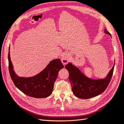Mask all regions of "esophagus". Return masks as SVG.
<instances>
[{"mask_svg": "<svg viewBox=\"0 0 124 124\" xmlns=\"http://www.w3.org/2000/svg\"><path fill=\"white\" fill-rule=\"evenodd\" d=\"M70 58H71V56L70 53H66L63 54V55L62 56V58H61V60L63 65H65L67 64H68V62L70 61Z\"/></svg>", "mask_w": 124, "mask_h": 124, "instance_id": "esophagus-1", "label": "esophagus"}]
</instances>
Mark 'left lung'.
<instances>
[{
	"label": "left lung",
	"instance_id": "obj_1",
	"mask_svg": "<svg viewBox=\"0 0 124 124\" xmlns=\"http://www.w3.org/2000/svg\"><path fill=\"white\" fill-rule=\"evenodd\" d=\"M104 32L111 36L106 28H104ZM114 66L115 64L105 78L92 79L85 75L75 65L71 62L68 63L65 66V68L69 72L68 78L74 95L77 98L86 99L96 97L103 93L110 82Z\"/></svg>",
	"mask_w": 124,
	"mask_h": 124
}]
</instances>
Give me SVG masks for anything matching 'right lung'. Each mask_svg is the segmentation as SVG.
<instances>
[{
  "mask_svg": "<svg viewBox=\"0 0 124 124\" xmlns=\"http://www.w3.org/2000/svg\"><path fill=\"white\" fill-rule=\"evenodd\" d=\"M8 59L10 76L14 84L25 94L35 98H45L51 94L59 71L64 68L59 59H54L37 75L24 78L18 76L14 70L10 57V46Z\"/></svg>",
  "mask_w": 124,
  "mask_h": 124,
  "instance_id": "right-lung-1",
  "label": "right lung"
}]
</instances>
